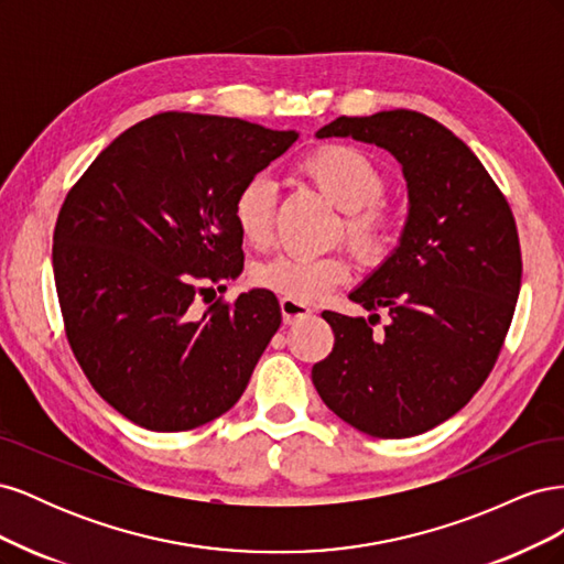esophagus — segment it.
Masks as SVG:
<instances>
[{"label":"esophagus","instance_id":"esophagus-1","mask_svg":"<svg viewBox=\"0 0 564 564\" xmlns=\"http://www.w3.org/2000/svg\"><path fill=\"white\" fill-rule=\"evenodd\" d=\"M280 308H282V317L286 324H294L299 319L311 317V313H313L305 303H299V301L286 299V296L280 301Z\"/></svg>","mask_w":564,"mask_h":564}]
</instances>
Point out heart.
Here are the masks:
<instances>
[{
	"mask_svg": "<svg viewBox=\"0 0 564 564\" xmlns=\"http://www.w3.org/2000/svg\"><path fill=\"white\" fill-rule=\"evenodd\" d=\"M322 195L344 209L346 240L367 259L379 256L388 242L390 214L381 202L386 174L365 150L348 143H322L296 164ZM278 193L263 176L249 178L232 199V220L251 247H268L275 232ZM350 278L344 253H280L256 268L253 280L299 303H315Z\"/></svg>",
	"mask_w": 564,
	"mask_h": 564,
	"instance_id": "heart-1",
	"label": "heart"
}]
</instances>
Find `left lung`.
<instances>
[{
	"label": "left lung",
	"instance_id": "obj_1",
	"mask_svg": "<svg viewBox=\"0 0 564 564\" xmlns=\"http://www.w3.org/2000/svg\"><path fill=\"white\" fill-rule=\"evenodd\" d=\"M319 139L352 135L398 158L409 187L400 247L350 294L373 315L324 311L334 348L313 367L322 402L371 437L421 435L464 409L499 360L522 253L510 204L456 135L416 110L336 117ZM386 307L379 337L370 324Z\"/></svg>",
	"mask_w": 564,
	"mask_h": 564
}]
</instances>
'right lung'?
Segmentation results:
<instances>
[{
  "label": "right lung",
  "mask_w": 564,
  "mask_h": 564,
  "mask_svg": "<svg viewBox=\"0 0 564 564\" xmlns=\"http://www.w3.org/2000/svg\"><path fill=\"white\" fill-rule=\"evenodd\" d=\"M296 139L237 117L160 112L67 191L54 230L67 344L98 395L141 429L193 431L226 414L280 329L268 289L207 296L245 268L237 191Z\"/></svg>",
  "instance_id": "add662e5"
}]
</instances>
